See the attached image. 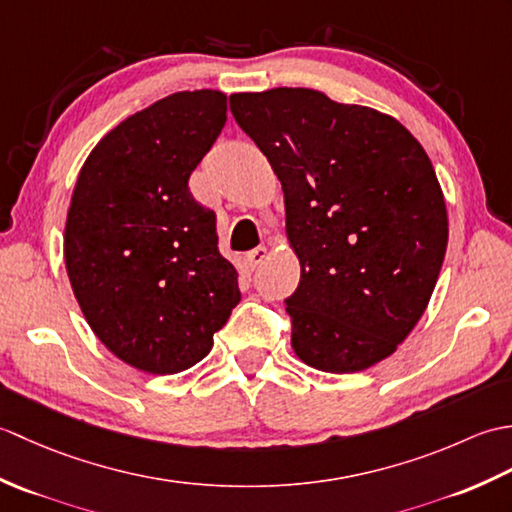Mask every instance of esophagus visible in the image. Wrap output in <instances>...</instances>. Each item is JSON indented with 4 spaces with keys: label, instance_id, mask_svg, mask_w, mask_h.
Wrapping results in <instances>:
<instances>
[{
    "label": "esophagus",
    "instance_id": "esophagus-1",
    "mask_svg": "<svg viewBox=\"0 0 512 512\" xmlns=\"http://www.w3.org/2000/svg\"><path fill=\"white\" fill-rule=\"evenodd\" d=\"M266 257H268V250L264 246H257L246 255V262L250 268H257L266 262Z\"/></svg>",
    "mask_w": 512,
    "mask_h": 512
}]
</instances>
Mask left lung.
I'll return each instance as SVG.
<instances>
[{"label": "left lung", "instance_id": "1", "mask_svg": "<svg viewBox=\"0 0 512 512\" xmlns=\"http://www.w3.org/2000/svg\"><path fill=\"white\" fill-rule=\"evenodd\" d=\"M237 125L281 180L301 264L292 350L330 374L396 352L427 310L449 242L427 151L396 118L308 88L231 94Z\"/></svg>", "mask_w": 512, "mask_h": 512}]
</instances>
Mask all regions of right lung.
Masks as SVG:
<instances>
[{"instance_id": "add662e5", "label": "right lung", "mask_w": 512, "mask_h": 512, "mask_svg": "<svg viewBox=\"0 0 512 512\" xmlns=\"http://www.w3.org/2000/svg\"><path fill=\"white\" fill-rule=\"evenodd\" d=\"M226 123L217 90L176 92L114 127L76 180L63 255L101 343L149 374H178L211 352L237 306L217 217L189 191Z\"/></svg>"}]
</instances>
